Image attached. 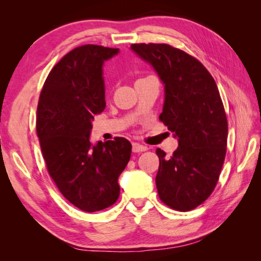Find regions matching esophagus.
I'll return each mask as SVG.
<instances>
[{"label": "esophagus", "mask_w": 261, "mask_h": 261, "mask_svg": "<svg viewBox=\"0 0 261 261\" xmlns=\"http://www.w3.org/2000/svg\"><path fill=\"white\" fill-rule=\"evenodd\" d=\"M147 151V147L144 146V145H140L138 143H134L132 144V152L134 153H141Z\"/></svg>", "instance_id": "obj_1"}]
</instances>
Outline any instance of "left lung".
I'll use <instances>...</instances> for the list:
<instances>
[{"instance_id":"left-lung-1","label":"left lung","mask_w":261,"mask_h":261,"mask_svg":"<svg viewBox=\"0 0 261 261\" xmlns=\"http://www.w3.org/2000/svg\"><path fill=\"white\" fill-rule=\"evenodd\" d=\"M131 50L152 65L165 86L160 120L178 141L170 158L160 148L155 177L160 199L188 212L218 183L226 156L228 123L216 83L199 61L166 43H135Z\"/></svg>"}]
</instances>
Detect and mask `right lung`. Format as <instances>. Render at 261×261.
I'll use <instances>...</instances> for the list:
<instances>
[{"label":"right lung","mask_w":261,"mask_h":261,"mask_svg":"<svg viewBox=\"0 0 261 261\" xmlns=\"http://www.w3.org/2000/svg\"><path fill=\"white\" fill-rule=\"evenodd\" d=\"M118 48L85 45L69 51L48 74L37 112L43 159L57 188L84 212L112 206L120 196L118 177L131 156L129 140H90L92 122L103 112V64Z\"/></svg>","instance_id":"add662e5"}]
</instances>
